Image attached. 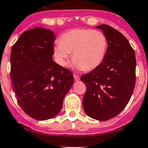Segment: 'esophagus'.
Instances as JSON below:
<instances>
[{
  "label": "esophagus",
  "instance_id": "esophagus-1",
  "mask_svg": "<svg viewBox=\"0 0 148 148\" xmlns=\"http://www.w3.org/2000/svg\"><path fill=\"white\" fill-rule=\"evenodd\" d=\"M73 76H74V79H75V81H79V80L80 79L79 75H77V74H73Z\"/></svg>",
  "mask_w": 148,
  "mask_h": 148
}]
</instances>
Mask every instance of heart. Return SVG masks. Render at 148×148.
Returning <instances> with one entry per match:
<instances>
[{"label":"heart","instance_id":"obj_1","mask_svg":"<svg viewBox=\"0 0 148 148\" xmlns=\"http://www.w3.org/2000/svg\"><path fill=\"white\" fill-rule=\"evenodd\" d=\"M58 45L52 50L54 59L60 66H67L69 56L73 66L90 72L97 69L106 58L108 39L103 32L86 28H75L62 34Z\"/></svg>","mask_w":148,"mask_h":148}]
</instances>
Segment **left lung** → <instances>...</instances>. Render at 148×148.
Masks as SVG:
<instances>
[{
	"mask_svg": "<svg viewBox=\"0 0 148 148\" xmlns=\"http://www.w3.org/2000/svg\"><path fill=\"white\" fill-rule=\"evenodd\" d=\"M108 39L103 62L81 76L86 86L82 106L87 115L97 121L114 117L127 105L136 81L135 52L120 32L106 25L97 26Z\"/></svg>",
	"mask_w": 148,
	"mask_h": 148,
	"instance_id": "obj_1",
	"label": "left lung"
}]
</instances>
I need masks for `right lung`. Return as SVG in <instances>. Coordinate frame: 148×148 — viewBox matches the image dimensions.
<instances>
[{
  "instance_id": "obj_1",
  "label": "right lung",
  "mask_w": 148,
  "mask_h": 148,
  "mask_svg": "<svg viewBox=\"0 0 148 148\" xmlns=\"http://www.w3.org/2000/svg\"><path fill=\"white\" fill-rule=\"evenodd\" d=\"M55 40L51 31L35 27L23 33L11 49L12 89L21 108L38 121L59 113L74 82L72 72L52 60Z\"/></svg>"
}]
</instances>
